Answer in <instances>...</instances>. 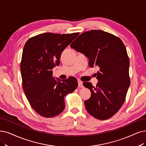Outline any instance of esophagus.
Wrapping results in <instances>:
<instances>
[{"instance_id": "34e87169", "label": "esophagus", "mask_w": 146, "mask_h": 146, "mask_svg": "<svg viewBox=\"0 0 146 146\" xmlns=\"http://www.w3.org/2000/svg\"><path fill=\"white\" fill-rule=\"evenodd\" d=\"M78 87H83V82L81 80H78Z\"/></svg>"}]
</instances>
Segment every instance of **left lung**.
<instances>
[{"label":"left lung","instance_id":"8db88e82","mask_svg":"<svg viewBox=\"0 0 146 146\" xmlns=\"http://www.w3.org/2000/svg\"><path fill=\"white\" fill-rule=\"evenodd\" d=\"M89 58V65L99 68L95 87L89 82L83 85L91 92L84 101L93 117L100 120L111 117L123 104L130 86L129 59L122 40L101 30L81 33L70 45Z\"/></svg>","mask_w":146,"mask_h":146}]
</instances>
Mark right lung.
Returning <instances> with one entry per match:
<instances>
[{
  "mask_svg": "<svg viewBox=\"0 0 146 146\" xmlns=\"http://www.w3.org/2000/svg\"><path fill=\"white\" fill-rule=\"evenodd\" d=\"M79 33H44L29 39L20 63L23 89L32 108L44 117H53L65 107L64 98L77 89L71 77L61 80L53 77L52 69L59 65L62 51Z\"/></svg>",
  "mask_w": 146,
  "mask_h": 146,
  "instance_id": "1",
  "label": "right lung"
}]
</instances>
